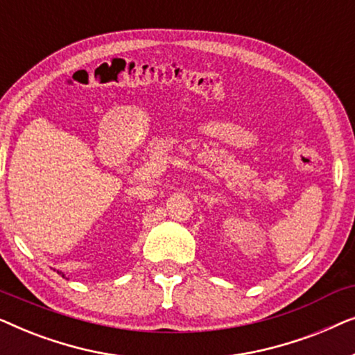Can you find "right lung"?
Segmentation results:
<instances>
[{
	"mask_svg": "<svg viewBox=\"0 0 355 355\" xmlns=\"http://www.w3.org/2000/svg\"><path fill=\"white\" fill-rule=\"evenodd\" d=\"M58 273H60V275L62 276V278H66V276H64V273H61V271H58ZM66 279H67V278H66Z\"/></svg>",
	"mask_w": 355,
	"mask_h": 355,
	"instance_id": "right-lung-1",
	"label": "right lung"
}]
</instances>
